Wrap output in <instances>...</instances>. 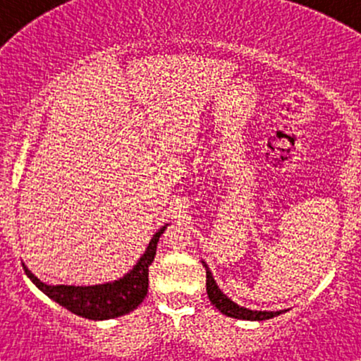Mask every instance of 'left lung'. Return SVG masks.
Masks as SVG:
<instances>
[{
  "mask_svg": "<svg viewBox=\"0 0 361 361\" xmlns=\"http://www.w3.org/2000/svg\"><path fill=\"white\" fill-rule=\"evenodd\" d=\"M202 264H204L207 271V295H209L212 305H215V307L221 310L224 316L243 319V321H264V319H271V317L280 316L281 312H287V310H252L235 304L234 300H231L229 297L219 288L217 281L214 280L212 271H210V268L207 267L205 261H202Z\"/></svg>",
  "mask_w": 361,
  "mask_h": 361,
  "instance_id": "obj_1",
  "label": "left lung"
}]
</instances>
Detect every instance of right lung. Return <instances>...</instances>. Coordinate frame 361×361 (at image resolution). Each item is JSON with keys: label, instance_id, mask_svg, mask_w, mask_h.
<instances>
[{"label": "right lung", "instance_id": "right-lung-1", "mask_svg": "<svg viewBox=\"0 0 361 361\" xmlns=\"http://www.w3.org/2000/svg\"><path fill=\"white\" fill-rule=\"evenodd\" d=\"M169 226L161 227L149 241L144 255L126 275L106 283L88 285V287H74V285H47L25 267L23 270L37 288L42 290L49 299L71 310L76 316L91 319V321H106L126 316L137 309L147 295L149 287V267L154 261L157 241L161 234Z\"/></svg>", "mask_w": 361, "mask_h": 361}]
</instances>
